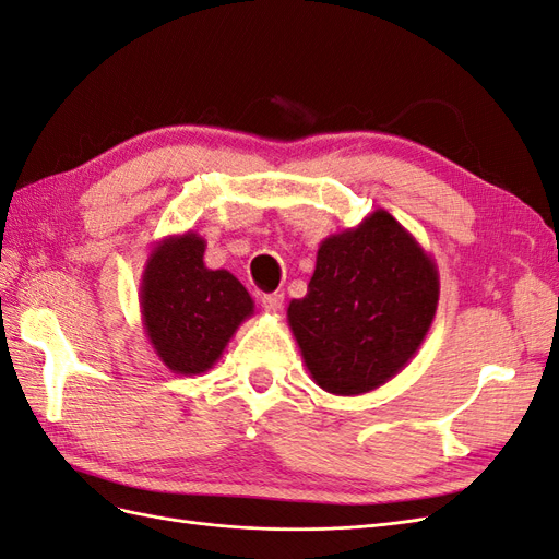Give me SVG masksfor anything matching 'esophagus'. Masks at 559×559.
Masks as SVG:
<instances>
[{
  "label": "esophagus",
  "instance_id": "obj_1",
  "mask_svg": "<svg viewBox=\"0 0 559 559\" xmlns=\"http://www.w3.org/2000/svg\"><path fill=\"white\" fill-rule=\"evenodd\" d=\"M261 306L265 312H280L284 306L282 294H261Z\"/></svg>",
  "mask_w": 559,
  "mask_h": 559
}]
</instances>
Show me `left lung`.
<instances>
[{"label": "left lung", "instance_id": "left-lung-1", "mask_svg": "<svg viewBox=\"0 0 559 559\" xmlns=\"http://www.w3.org/2000/svg\"><path fill=\"white\" fill-rule=\"evenodd\" d=\"M438 306V270L396 218L378 210L319 245L306 298L289 326L312 380L354 396L384 384L425 341Z\"/></svg>", "mask_w": 559, "mask_h": 559}]
</instances>
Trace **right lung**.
<instances>
[{
  "label": "right lung",
  "instance_id": "obj_1",
  "mask_svg": "<svg viewBox=\"0 0 559 559\" xmlns=\"http://www.w3.org/2000/svg\"><path fill=\"white\" fill-rule=\"evenodd\" d=\"M205 240L183 233L163 240L142 277V319L160 361L181 376L205 373L233 333L253 314V300L228 270L202 261Z\"/></svg>",
  "mask_w": 559,
  "mask_h": 559
}]
</instances>
